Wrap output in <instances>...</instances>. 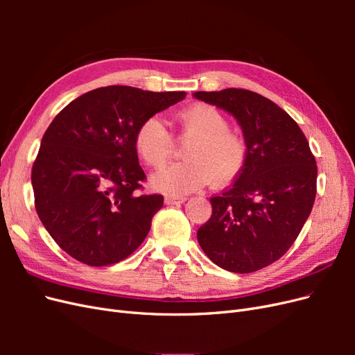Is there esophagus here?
<instances>
[{"label":"esophagus","instance_id":"1","mask_svg":"<svg viewBox=\"0 0 355 355\" xmlns=\"http://www.w3.org/2000/svg\"><path fill=\"white\" fill-rule=\"evenodd\" d=\"M164 201H166V204H182L187 201V198L185 197H166Z\"/></svg>","mask_w":355,"mask_h":355}]
</instances>
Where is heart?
<instances>
[{
	"label": "heart",
	"instance_id": "obj_1",
	"mask_svg": "<svg viewBox=\"0 0 355 355\" xmlns=\"http://www.w3.org/2000/svg\"><path fill=\"white\" fill-rule=\"evenodd\" d=\"M180 139L189 142L187 163L170 166L153 176V185L170 196H185L213 180L223 185L237 178L245 164L243 136L230 130L227 116L207 103H197L175 116ZM137 154L148 166L163 167L173 153V137L158 116H149L135 135Z\"/></svg>",
	"mask_w": 355,
	"mask_h": 355
}]
</instances>
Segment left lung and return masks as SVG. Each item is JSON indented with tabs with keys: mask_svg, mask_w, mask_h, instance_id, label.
<instances>
[{
	"mask_svg": "<svg viewBox=\"0 0 355 355\" xmlns=\"http://www.w3.org/2000/svg\"><path fill=\"white\" fill-rule=\"evenodd\" d=\"M239 121L247 159L232 187L210 198L197 231L209 259L239 274L259 271L290 249L317 194V164L305 135L280 106L250 90L196 92Z\"/></svg>",
	"mask_w": 355,
	"mask_h": 355,
	"instance_id": "1",
	"label": "left lung"
}]
</instances>
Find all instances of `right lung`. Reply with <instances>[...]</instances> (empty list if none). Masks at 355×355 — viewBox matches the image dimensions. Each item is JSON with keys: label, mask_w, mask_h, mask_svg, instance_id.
I'll list each match as a JSON object with an SVG mask.
<instances>
[{"label": "right lung", "mask_w": 355, "mask_h": 355, "mask_svg": "<svg viewBox=\"0 0 355 355\" xmlns=\"http://www.w3.org/2000/svg\"><path fill=\"white\" fill-rule=\"evenodd\" d=\"M185 96L108 85L81 94L51 121L31 180L38 218L73 259L116 263L146 239L164 198L137 194L146 176L135 135L146 118Z\"/></svg>", "instance_id": "obj_1"}]
</instances>
